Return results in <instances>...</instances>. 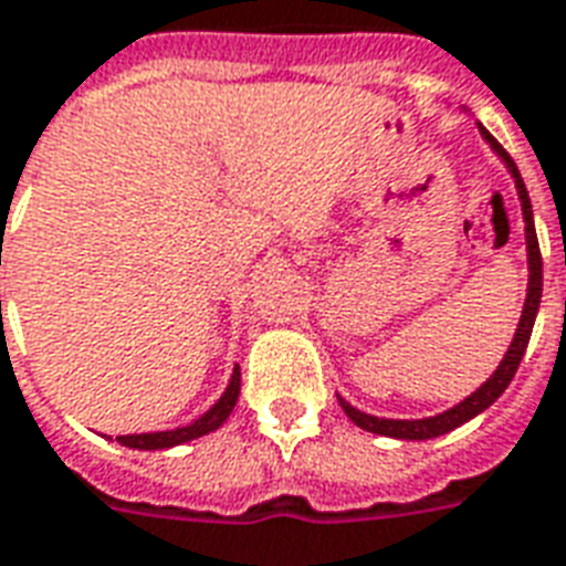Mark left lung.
Wrapping results in <instances>:
<instances>
[{"label": "left lung", "mask_w": 566, "mask_h": 566, "mask_svg": "<svg viewBox=\"0 0 566 566\" xmlns=\"http://www.w3.org/2000/svg\"><path fill=\"white\" fill-rule=\"evenodd\" d=\"M480 125V123H476ZM480 134H483V140L497 153V158L504 161L506 170H510V177L516 179V191L518 200H522V219H525V245H528V296H525V308H522V317H518L516 326V336L506 347L504 359H501V366L489 375L485 384L462 399L459 405H453L450 411L434 413V417H422V420H387V417H371V413L357 411L350 401H345L338 396V405H342V411L350 417V420L357 422L359 429H366L371 434H384V438H399V441H429V438H438V434H447L459 429L462 422L474 420L476 413H483L492 401L510 387V380L516 375L518 363L525 357V347L531 342V329H534V321H537V308H539V296H543V258H539V242H537V230H534V212H531V198H528V188L522 182V174H518L516 161L506 155V149L497 144L492 134L485 132L483 125H480Z\"/></svg>", "instance_id": "left-lung-1"}]
</instances>
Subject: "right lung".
Instances as JSON below:
<instances>
[{
  "label": "right lung",
  "instance_id": "obj_1",
  "mask_svg": "<svg viewBox=\"0 0 566 566\" xmlns=\"http://www.w3.org/2000/svg\"><path fill=\"white\" fill-rule=\"evenodd\" d=\"M237 399H240V366H233V375H230V384L228 389L221 392V399L195 422L179 426V429H170V432L119 434L116 441L123 443V447H132V450H167V447H179V443H188V441H195V438H203V434L216 432L221 422L230 417Z\"/></svg>",
  "mask_w": 566,
  "mask_h": 566
}]
</instances>
